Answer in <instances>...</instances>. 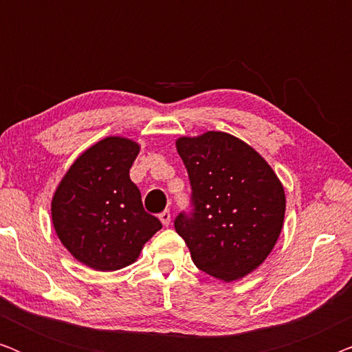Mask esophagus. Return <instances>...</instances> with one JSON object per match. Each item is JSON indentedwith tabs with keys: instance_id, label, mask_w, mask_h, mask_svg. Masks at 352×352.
Masks as SVG:
<instances>
[{
	"instance_id": "34e87169",
	"label": "esophagus",
	"mask_w": 352,
	"mask_h": 352,
	"mask_svg": "<svg viewBox=\"0 0 352 352\" xmlns=\"http://www.w3.org/2000/svg\"><path fill=\"white\" fill-rule=\"evenodd\" d=\"M158 218H160L162 224L165 226V228H168V226H170V223H171V213L168 210H165V211H163V213L158 214Z\"/></svg>"
}]
</instances>
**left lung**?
Segmentation results:
<instances>
[{
    "mask_svg": "<svg viewBox=\"0 0 352 352\" xmlns=\"http://www.w3.org/2000/svg\"><path fill=\"white\" fill-rule=\"evenodd\" d=\"M176 148L192 189V211L176 216V232L200 271L224 282L245 277L280 235V181L253 147L228 133L179 138Z\"/></svg>",
    "mask_w": 352,
    "mask_h": 352,
    "instance_id": "1",
    "label": "left lung"
}]
</instances>
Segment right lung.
Masks as SVG:
<instances>
[{
    "mask_svg": "<svg viewBox=\"0 0 352 352\" xmlns=\"http://www.w3.org/2000/svg\"><path fill=\"white\" fill-rule=\"evenodd\" d=\"M138 153L131 139H102L76 158L52 197L57 237L94 271L129 266L162 229L160 221L144 210L141 192L129 179Z\"/></svg>",
    "mask_w": 352,
    "mask_h": 352,
    "instance_id": "obj_1",
    "label": "right lung"
}]
</instances>
